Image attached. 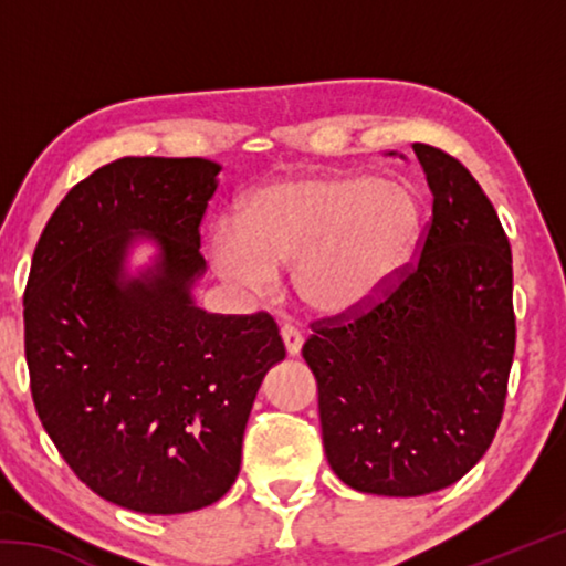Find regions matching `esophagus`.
<instances>
[{"label": "esophagus", "instance_id": "34e87169", "mask_svg": "<svg viewBox=\"0 0 566 566\" xmlns=\"http://www.w3.org/2000/svg\"><path fill=\"white\" fill-rule=\"evenodd\" d=\"M280 334H282V342H284L286 354H290V357H296V354L302 352V344H304L302 332L296 329V327H292V324H282Z\"/></svg>", "mask_w": 566, "mask_h": 566}]
</instances>
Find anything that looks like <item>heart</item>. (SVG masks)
Returning a JSON list of instances; mask_svg holds the SVG:
<instances>
[{"label": "heart", "instance_id": "heart-1", "mask_svg": "<svg viewBox=\"0 0 566 566\" xmlns=\"http://www.w3.org/2000/svg\"><path fill=\"white\" fill-rule=\"evenodd\" d=\"M421 239V205L405 181L369 175L276 179L249 191L234 222L207 232L224 280L266 292L292 270L306 310L344 317L377 302L407 270Z\"/></svg>", "mask_w": 566, "mask_h": 566}]
</instances>
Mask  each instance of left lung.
<instances>
[{"label": "left lung", "instance_id": "left-lung-1", "mask_svg": "<svg viewBox=\"0 0 566 566\" xmlns=\"http://www.w3.org/2000/svg\"><path fill=\"white\" fill-rule=\"evenodd\" d=\"M415 155L434 195L419 264L367 312L312 324L302 347L329 467L381 496L439 492L484 457L514 357L500 217L462 161L429 145Z\"/></svg>", "mask_w": 566, "mask_h": 566}]
</instances>
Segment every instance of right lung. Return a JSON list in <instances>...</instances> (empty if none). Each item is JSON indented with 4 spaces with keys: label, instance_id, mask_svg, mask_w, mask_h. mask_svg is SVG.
Masks as SVG:
<instances>
[{
    "label": "right lung",
    "instance_id": "obj_1",
    "mask_svg": "<svg viewBox=\"0 0 566 566\" xmlns=\"http://www.w3.org/2000/svg\"><path fill=\"white\" fill-rule=\"evenodd\" d=\"M217 161L124 157L70 189L24 292V352L46 434L94 494L185 514L229 492L262 379L284 359L274 319L207 314L199 222ZM149 241L153 264L129 273Z\"/></svg>",
    "mask_w": 566,
    "mask_h": 566
}]
</instances>
